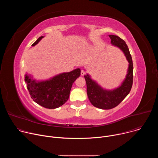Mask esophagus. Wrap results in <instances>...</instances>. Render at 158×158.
<instances>
[{
    "instance_id": "obj_1",
    "label": "esophagus",
    "mask_w": 158,
    "mask_h": 158,
    "mask_svg": "<svg viewBox=\"0 0 158 158\" xmlns=\"http://www.w3.org/2000/svg\"><path fill=\"white\" fill-rule=\"evenodd\" d=\"M85 71H84V70H81V76H84L85 74Z\"/></svg>"
}]
</instances>
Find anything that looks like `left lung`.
<instances>
[{"instance_id":"8db88e82","label":"left lung","mask_w":158,"mask_h":158,"mask_svg":"<svg viewBox=\"0 0 158 158\" xmlns=\"http://www.w3.org/2000/svg\"><path fill=\"white\" fill-rule=\"evenodd\" d=\"M109 36L111 44L124 52L129 62V67L125 79L119 87L113 90L104 89L89 74L84 76L87 85V94L90 102L94 106L102 109H110L119 104L131 91L133 82V64L127 44L124 40L117 35Z\"/></svg>"}]
</instances>
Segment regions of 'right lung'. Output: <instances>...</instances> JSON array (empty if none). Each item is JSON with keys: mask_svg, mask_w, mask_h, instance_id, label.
I'll list each match as a JSON object with an SVG mask.
<instances>
[{"mask_svg": "<svg viewBox=\"0 0 158 158\" xmlns=\"http://www.w3.org/2000/svg\"><path fill=\"white\" fill-rule=\"evenodd\" d=\"M43 37H39L32 46H35ZM80 75L81 69L77 68L69 73L58 74L49 80L37 81L26 74L25 82L34 102L44 107L56 109L68 100L73 84Z\"/></svg>", "mask_w": 158, "mask_h": 158, "instance_id": "obj_1", "label": "right lung"}]
</instances>
